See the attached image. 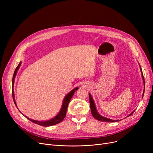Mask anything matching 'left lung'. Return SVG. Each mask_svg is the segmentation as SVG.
I'll use <instances>...</instances> for the list:
<instances>
[{
  "label": "left lung",
  "mask_w": 153,
  "mask_h": 153,
  "mask_svg": "<svg viewBox=\"0 0 153 153\" xmlns=\"http://www.w3.org/2000/svg\"><path fill=\"white\" fill-rule=\"evenodd\" d=\"M141 71L142 72V76H143V82L144 84V76H143V72L141 69ZM145 87V86H144ZM144 91L143 92V95H144ZM89 102H90V107H91V113H92V116L95 118L97 119V120H99V121H101V122H118V120H111V119H109V118H105V117H103L101 115H100L99 114V113L97 112V110H96V108H95V103H94V102L93 100V99L91 95L89 94ZM135 110H134L133 112H131V114L129 115V116H130L131 114H133V112H134ZM128 116V117H129Z\"/></svg>",
  "instance_id": "obj_1"
}]
</instances>
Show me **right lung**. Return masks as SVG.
I'll use <instances>...</instances> for the list:
<instances>
[{"mask_svg":"<svg viewBox=\"0 0 153 153\" xmlns=\"http://www.w3.org/2000/svg\"><path fill=\"white\" fill-rule=\"evenodd\" d=\"M21 65V62H20L19 64V65L17 66V67L16 68L15 71H14V74L13 76V78H12V84H13V83H14V79L15 77L16 74H17V71L19 70L20 66ZM78 89V87H76L74 89L72 90V91H71L68 95H66V96H65V98H64V100H63V103H62V108L59 111V113L58 114V115H56L54 118H52L51 120H48V121L46 122H39V121H36V120H34L30 119L27 117H25L27 119H28L29 120H30L31 122H33L36 124H38L40 126H52V125H54L56 124H58L60 122H61L63 119L65 118L66 115V111H67V108H68V106L69 105V103L71 99V98L72 97V96L74 94V92ZM12 97L13 99V102L15 105L17 107V104H16V102L15 101L14 99V92H13V90L12 89Z\"/></svg>","mask_w":153,"mask_h":153,"instance_id":"right-lung-1","label":"right lung"}]
</instances>
